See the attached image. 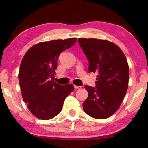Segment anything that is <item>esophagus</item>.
Listing matches in <instances>:
<instances>
[{
  "label": "esophagus",
  "instance_id": "34e87169",
  "mask_svg": "<svg viewBox=\"0 0 148 148\" xmlns=\"http://www.w3.org/2000/svg\"><path fill=\"white\" fill-rule=\"evenodd\" d=\"M82 87H80V86H74V88L76 89H80Z\"/></svg>",
  "mask_w": 148,
  "mask_h": 148
}]
</instances>
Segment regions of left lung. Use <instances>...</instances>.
<instances>
[{
    "label": "left lung",
    "mask_w": 148,
    "mask_h": 148,
    "mask_svg": "<svg viewBox=\"0 0 148 148\" xmlns=\"http://www.w3.org/2000/svg\"><path fill=\"white\" fill-rule=\"evenodd\" d=\"M78 43L89 61V72L97 74L96 87L86 86L88 97L84 112L95 119L112 116L121 105L128 88L129 68L122 50L111 42L79 38Z\"/></svg>",
    "instance_id": "8db88e82"
}]
</instances>
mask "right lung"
Here are the masks:
<instances>
[{"mask_svg": "<svg viewBox=\"0 0 148 148\" xmlns=\"http://www.w3.org/2000/svg\"><path fill=\"white\" fill-rule=\"evenodd\" d=\"M76 38L43 42L32 46L20 65L19 82L22 97L37 118L48 120L61 112L72 84L61 86L53 79L60 53L71 47Z\"/></svg>", "mask_w": 148, "mask_h": 148, "instance_id": "add662e5", "label": "right lung"}]
</instances>
